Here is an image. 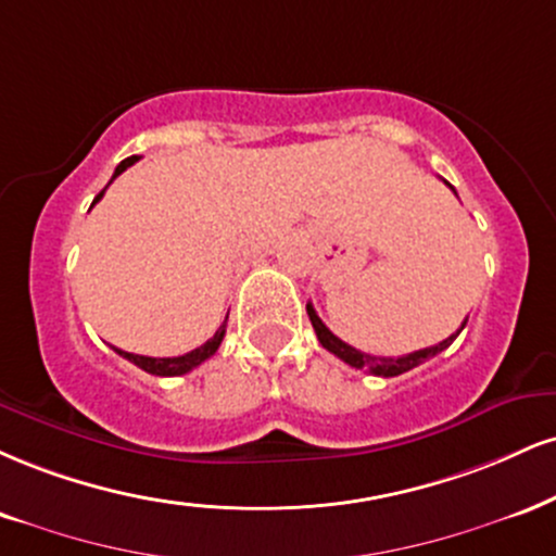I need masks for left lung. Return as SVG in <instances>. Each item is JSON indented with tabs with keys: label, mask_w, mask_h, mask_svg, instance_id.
Segmentation results:
<instances>
[{
	"label": "left lung",
	"mask_w": 556,
	"mask_h": 556,
	"mask_svg": "<svg viewBox=\"0 0 556 556\" xmlns=\"http://www.w3.org/2000/svg\"><path fill=\"white\" fill-rule=\"evenodd\" d=\"M447 186H451V184H447ZM451 191L456 193V189H453V186H451ZM307 316H311V324H313V329H316V337H318V342L324 344V350H329L331 354H337V357L344 359L346 365L357 367V370H367V372H372V376H380V378L401 376V372H406V370H412V367L427 363V359L434 357V354H438V352L447 350V346L453 344V339H456L458 333L464 331V326H466V320H464V324H460V329L456 333H451V337L443 339V342L434 344V346H425V350L409 352V354H404V357H378V354H365V352L354 350V346L342 342V339H339V337H333V333L326 329L324 320L318 318V313L313 311L311 303H307Z\"/></svg>",
	"instance_id": "8db88e82"
}]
</instances>
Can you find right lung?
<instances>
[{"instance_id":"right-lung-1","label":"right lung","mask_w":556,"mask_h":556,"mask_svg":"<svg viewBox=\"0 0 556 556\" xmlns=\"http://www.w3.org/2000/svg\"><path fill=\"white\" fill-rule=\"evenodd\" d=\"M137 160H139V155H131V157L122 160V163H118L116 173H113V178L122 176V173H124L126 168H129V165L137 163ZM113 178H111V180H113ZM111 180H109V184H111ZM105 189H109V186H105ZM105 189L100 191L96 199H92V204H98L100 199H103ZM225 326H227V318H225V324L219 326L217 331H214V337L210 339V342H204L202 346H197V350L180 354V357H144V354H131V352L116 350V346H113V350L122 354V357L129 359V363H134L137 367H142L144 372H152V376H163V378L184 376V372H189V370H193V367H199V365L204 363V359H210L212 354L219 350V344H223V337H225Z\"/></svg>"}]
</instances>
